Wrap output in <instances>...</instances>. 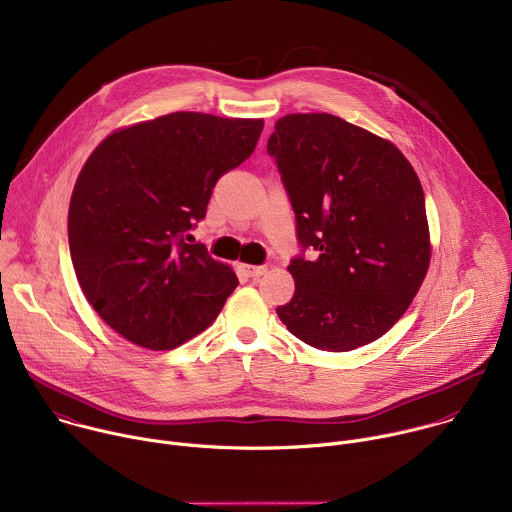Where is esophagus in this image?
I'll list each match as a JSON object with an SVG mask.
<instances>
[{"label":"esophagus","instance_id":"34e87169","mask_svg":"<svg viewBox=\"0 0 512 512\" xmlns=\"http://www.w3.org/2000/svg\"><path fill=\"white\" fill-rule=\"evenodd\" d=\"M243 271L247 273V277H261L265 271H267V267H263V265H243Z\"/></svg>","mask_w":512,"mask_h":512}]
</instances>
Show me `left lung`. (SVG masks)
Segmentation results:
<instances>
[{"label":"left lung","instance_id":"obj_1","mask_svg":"<svg viewBox=\"0 0 512 512\" xmlns=\"http://www.w3.org/2000/svg\"><path fill=\"white\" fill-rule=\"evenodd\" d=\"M296 214V291L277 308L302 342L346 352L381 338L429 267L425 196L387 139L330 113H294L267 141ZM312 248V258L305 251Z\"/></svg>","mask_w":512,"mask_h":512}]
</instances>
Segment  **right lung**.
Instances as JSON below:
<instances>
[{
    "label": "right lung",
    "mask_w": 512,
    "mask_h": 512,
    "mask_svg": "<svg viewBox=\"0 0 512 512\" xmlns=\"http://www.w3.org/2000/svg\"><path fill=\"white\" fill-rule=\"evenodd\" d=\"M263 119L178 111L111 133L83 166L68 247L95 312L123 338L170 350L200 334L239 285L190 231L212 188L241 166Z\"/></svg>",
    "instance_id": "1"
}]
</instances>
